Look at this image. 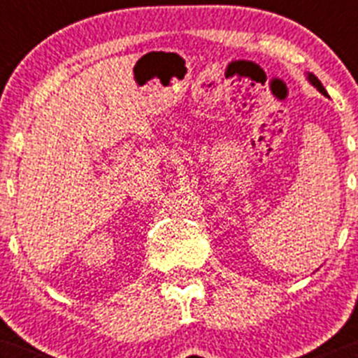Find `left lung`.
<instances>
[{"instance_id": "1", "label": "left lung", "mask_w": 358, "mask_h": 358, "mask_svg": "<svg viewBox=\"0 0 358 358\" xmlns=\"http://www.w3.org/2000/svg\"><path fill=\"white\" fill-rule=\"evenodd\" d=\"M308 80L312 82V84H314L315 87H317V90L321 91L322 94H327V90H324V87H322V84H321V82H319V78L315 77V75H312V73H310V75H308Z\"/></svg>"}]
</instances>
